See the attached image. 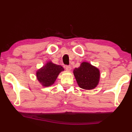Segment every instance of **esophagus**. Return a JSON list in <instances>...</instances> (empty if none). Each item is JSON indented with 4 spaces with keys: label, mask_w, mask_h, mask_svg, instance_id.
I'll use <instances>...</instances> for the list:
<instances>
[{
    "label": "esophagus",
    "mask_w": 132,
    "mask_h": 132,
    "mask_svg": "<svg viewBox=\"0 0 132 132\" xmlns=\"http://www.w3.org/2000/svg\"><path fill=\"white\" fill-rule=\"evenodd\" d=\"M65 69H66V71H70L71 70V67L70 66H65Z\"/></svg>",
    "instance_id": "1"
}]
</instances>
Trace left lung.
<instances>
[{
	"instance_id": "left-lung-1",
	"label": "left lung",
	"mask_w": 132,
	"mask_h": 132,
	"mask_svg": "<svg viewBox=\"0 0 132 132\" xmlns=\"http://www.w3.org/2000/svg\"><path fill=\"white\" fill-rule=\"evenodd\" d=\"M73 73L78 86L82 89L90 90L99 84V69L87 62H82L79 67L74 69Z\"/></svg>"
}]
</instances>
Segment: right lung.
Wrapping results in <instances>:
<instances>
[{"instance_id":"add662e5","label":"right lung","mask_w":132,"mask_h":132,"mask_svg":"<svg viewBox=\"0 0 132 132\" xmlns=\"http://www.w3.org/2000/svg\"><path fill=\"white\" fill-rule=\"evenodd\" d=\"M63 71H64V68L61 66L49 61L37 71V79L42 86L48 87L54 84L59 74Z\"/></svg>"}]
</instances>
